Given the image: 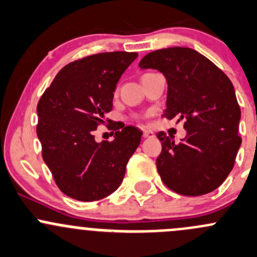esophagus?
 Returning a JSON list of instances; mask_svg holds the SVG:
<instances>
[{
	"label": "esophagus",
	"instance_id": "1",
	"mask_svg": "<svg viewBox=\"0 0 257 257\" xmlns=\"http://www.w3.org/2000/svg\"><path fill=\"white\" fill-rule=\"evenodd\" d=\"M142 136L145 137V139H150V137H154V132L152 131H144V134H142Z\"/></svg>",
	"mask_w": 257,
	"mask_h": 257
}]
</instances>
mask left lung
I'll return each mask as SVG.
<instances>
[{
	"instance_id": "8db88e82",
	"label": "left lung",
	"mask_w": 257,
	"mask_h": 257,
	"mask_svg": "<svg viewBox=\"0 0 257 257\" xmlns=\"http://www.w3.org/2000/svg\"><path fill=\"white\" fill-rule=\"evenodd\" d=\"M141 68H156L166 77L164 117L185 120L186 137L175 144L159 132L162 150L156 160L164 184L184 196L217 189L235 164L241 145V111L230 78L209 58L189 47L150 52Z\"/></svg>"
}]
</instances>
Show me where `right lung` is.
Wrapping results in <instances>:
<instances>
[{"mask_svg": "<svg viewBox=\"0 0 257 257\" xmlns=\"http://www.w3.org/2000/svg\"><path fill=\"white\" fill-rule=\"evenodd\" d=\"M136 57V52L116 51L70 62L37 103L42 159L68 197L95 201L112 194L122 182L142 132L126 126L115 132L113 141L98 144L93 131L105 123L116 83Z\"/></svg>", "mask_w": 257, "mask_h": 257, "instance_id": "right-lung-1", "label": "right lung"}]
</instances>
